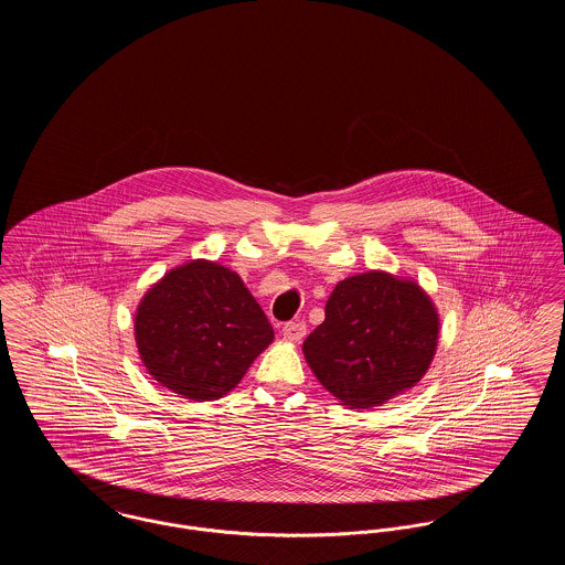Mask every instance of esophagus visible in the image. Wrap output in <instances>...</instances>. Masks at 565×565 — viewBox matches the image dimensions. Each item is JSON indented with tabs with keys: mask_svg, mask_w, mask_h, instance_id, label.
I'll return each mask as SVG.
<instances>
[{
	"mask_svg": "<svg viewBox=\"0 0 565 565\" xmlns=\"http://www.w3.org/2000/svg\"><path fill=\"white\" fill-rule=\"evenodd\" d=\"M305 334H307V323L305 322H288L284 323V337L288 339V341H302L305 339Z\"/></svg>",
	"mask_w": 565,
	"mask_h": 565,
	"instance_id": "1",
	"label": "esophagus"
}]
</instances>
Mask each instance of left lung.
<instances>
[{"mask_svg": "<svg viewBox=\"0 0 565 565\" xmlns=\"http://www.w3.org/2000/svg\"><path fill=\"white\" fill-rule=\"evenodd\" d=\"M438 316L413 281L371 270L337 284L323 320L302 343L323 387L371 408L413 387L430 366Z\"/></svg>", "mask_w": 565, "mask_h": 565, "instance_id": "obj_1", "label": "left lung"}]
</instances>
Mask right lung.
Here are the masks:
<instances>
[{"mask_svg": "<svg viewBox=\"0 0 565 565\" xmlns=\"http://www.w3.org/2000/svg\"><path fill=\"white\" fill-rule=\"evenodd\" d=\"M273 337L242 277L207 260L167 273L135 316V341L148 373L192 401L231 392Z\"/></svg>", "mask_w": 565, "mask_h": 565, "instance_id": "right-lung-1", "label": "right lung"}]
</instances>
